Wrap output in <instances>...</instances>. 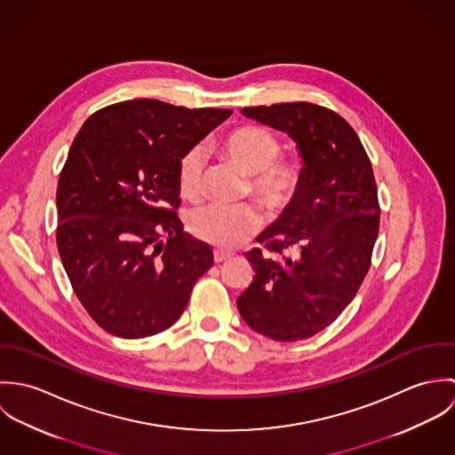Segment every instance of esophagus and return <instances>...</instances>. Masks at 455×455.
<instances>
[{"label":"esophagus","mask_w":455,"mask_h":455,"mask_svg":"<svg viewBox=\"0 0 455 455\" xmlns=\"http://www.w3.org/2000/svg\"><path fill=\"white\" fill-rule=\"evenodd\" d=\"M231 258V254L229 252H222V251H215L213 252V260L215 262H224V260H228Z\"/></svg>","instance_id":"1"}]
</instances>
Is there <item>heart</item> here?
Wrapping results in <instances>:
<instances>
[{"label":"heart","mask_w":455,"mask_h":455,"mask_svg":"<svg viewBox=\"0 0 455 455\" xmlns=\"http://www.w3.org/2000/svg\"><path fill=\"white\" fill-rule=\"evenodd\" d=\"M282 140L259 124H245L220 140L222 156L249 175L245 193L252 196L267 219L285 217L305 191V170L294 157L282 154ZM204 154L191 147L177 164V189L188 201H197L203 191ZM191 235L219 249H233L260 228L258 208L251 203L236 206L206 204L188 219Z\"/></svg>","instance_id":"b5f03b06"}]
</instances>
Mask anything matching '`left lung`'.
<instances>
[{"mask_svg":"<svg viewBox=\"0 0 455 455\" xmlns=\"http://www.w3.org/2000/svg\"><path fill=\"white\" fill-rule=\"evenodd\" d=\"M242 112L298 141L305 191L258 238L264 251L245 254L256 275L236 307L271 339H305L338 319L371 266L380 229L371 161L354 128L321 105L294 101Z\"/></svg>","mask_w":455,"mask_h":455,"instance_id":"obj_1","label":"left lung"}]
</instances>
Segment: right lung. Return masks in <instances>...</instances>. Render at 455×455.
<instances>
[{"mask_svg":"<svg viewBox=\"0 0 455 455\" xmlns=\"http://www.w3.org/2000/svg\"><path fill=\"white\" fill-rule=\"evenodd\" d=\"M229 108L128 100L76 132L58 184L56 242L75 296L107 332L145 338L175 324L213 251L177 215V164Z\"/></svg>","mask_w":455,"mask_h":455,"instance_id":"1","label":"right lung"}]
</instances>
